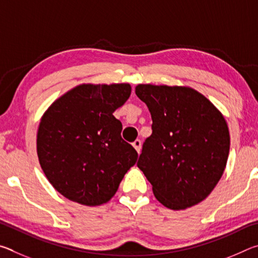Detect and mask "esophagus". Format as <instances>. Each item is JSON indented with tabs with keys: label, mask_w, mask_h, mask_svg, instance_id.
I'll list each match as a JSON object with an SVG mask.
<instances>
[{
	"label": "esophagus",
	"mask_w": 258,
	"mask_h": 258,
	"mask_svg": "<svg viewBox=\"0 0 258 258\" xmlns=\"http://www.w3.org/2000/svg\"><path fill=\"white\" fill-rule=\"evenodd\" d=\"M132 145L135 148V150H137L140 154V151H141V140H135Z\"/></svg>",
	"instance_id": "esophagus-1"
}]
</instances>
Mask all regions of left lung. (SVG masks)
I'll list each match as a JSON object with an SVG mask.
<instances>
[{
    "mask_svg": "<svg viewBox=\"0 0 258 258\" xmlns=\"http://www.w3.org/2000/svg\"><path fill=\"white\" fill-rule=\"evenodd\" d=\"M135 94L152 118L138 167L155 197L174 211L203 202L228 161L230 134L223 115L191 87L140 84Z\"/></svg>",
    "mask_w": 258,
    "mask_h": 258,
    "instance_id": "left-lung-1",
    "label": "left lung"
}]
</instances>
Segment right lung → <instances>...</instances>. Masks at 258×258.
<instances>
[{"instance_id":"obj_1","label":"right lung","mask_w":258,"mask_h":258,"mask_svg":"<svg viewBox=\"0 0 258 258\" xmlns=\"http://www.w3.org/2000/svg\"><path fill=\"white\" fill-rule=\"evenodd\" d=\"M131 90L126 83L78 85L43 115L38 160L63 197L86 206L107 203L137 163V150L121 139V123L112 115L127 101Z\"/></svg>"}]
</instances>
